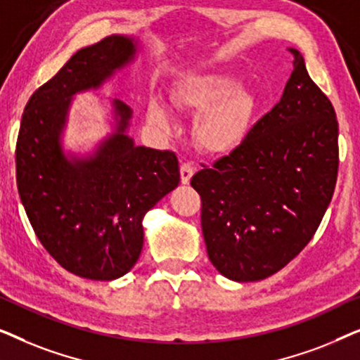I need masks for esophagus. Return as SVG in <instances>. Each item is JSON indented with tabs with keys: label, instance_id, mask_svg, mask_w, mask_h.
Returning <instances> with one entry per match:
<instances>
[{
	"label": "esophagus",
	"instance_id": "obj_1",
	"mask_svg": "<svg viewBox=\"0 0 360 360\" xmlns=\"http://www.w3.org/2000/svg\"><path fill=\"white\" fill-rule=\"evenodd\" d=\"M193 174H195L193 164H190V162H184V164L180 165V180H181V184H184V185L190 184V180H191V176H193Z\"/></svg>",
	"mask_w": 360,
	"mask_h": 360
}]
</instances>
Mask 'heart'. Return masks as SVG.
Wrapping results in <instances>:
<instances>
[{"label": "heart", "mask_w": 360, "mask_h": 360, "mask_svg": "<svg viewBox=\"0 0 360 360\" xmlns=\"http://www.w3.org/2000/svg\"><path fill=\"white\" fill-rule=\"evenodd\" d=\"M172 100L176 108L198 112L195 137L205 150L224 154L248 137L257 111V100L239 80L226 73L195 75L174 88ZM147 120L159 131L174 129L170 111L160 101H150Z\"/></svg>", "instance_id": "heart-1"}]
</instances>
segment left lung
Here are the masks:
<instances>
[{
    "label": "left lung",
    "instance_id": "left-lung-1",
    "mask_svg": "<svg viewBox=\"0 0 360 360\" xmlns=\"http://www.w3.org/2000/svg\"><path fill=\"white\" fill-rule=\"evenodd\" d=\"M280 101L240 144L191 176L201 231L219 274L255 282L283 269L316 233L338 180L339 127L297 49Z\"/></svg>",
    "mask_w": 360,
    "mask_h": 360
}]
</instances>
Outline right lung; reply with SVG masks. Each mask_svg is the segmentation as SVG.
Listing matches in <instances>:
<instances>
[{
    "instance_id": "add662e5",
    "label": "right lung",
    "mask_w": 360,
    "mask_h": 360,
    "mask_svg": "<svg viewBox=\"0 0 360 360\" xmlns=\"http://www.w3.org/2000/svg\"><path fill=\"white\" fill-rule=\"evenodd\" d=\"M137 42L108 36L83 47L24 108L16 142V181L37 239L68 272L115 280L129 272L144 244L142 219L180 181L172 150L134 146L131 108L112 101L116 132L88 159L68 160L60 136L70 100L98 88L134 58Z\"/></svg>"
}]
</instances>
